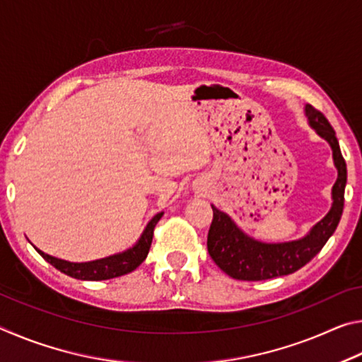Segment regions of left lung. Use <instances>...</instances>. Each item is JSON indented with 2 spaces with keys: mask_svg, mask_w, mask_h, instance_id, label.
I'll return each mask as SVG.
<instances>
[{
  "mask_svg": "<svg viewBox=\"0 0 362 362\" xmlns=\"http://www.w3.org/2000/svg\"><path fill=\"white\" fill-rule=\"evenodd\" d=\"M305 115L308 118V124L317 132V136L327 140L332 148L334 164L339 173L332 187V207L326 217L300 240L262 243L238 228L228 214L212 206L214 218L207 235V250L217 267L231 278L240 281H263L297 272L320 252L340 222L343 201H345L346 163L341 156L335 131L326 116L311 105H305Z\"/></svg>",
  "mask_w": 362,
  "mask_h": 362,
  "instance_id": "8db88e82",
  "label": "left lung"
}]
</instances>
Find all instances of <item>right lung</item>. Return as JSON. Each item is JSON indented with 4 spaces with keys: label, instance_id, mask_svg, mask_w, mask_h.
I'll return each instance as SVG.
<instances>
[{
    "label": "right lung",
    "instance_id": "add662e5",
    "mask_svg": "<svg viewBox=\"0 0 362 362\" xmlns=\"http://www.w3.org/2000/svg\"><path fill=\"white\" fill-rule=\"evenodd\" d=\"M163 214L164 212H159L150 220L148 225L145 226L142 236L139 238V241L134 244L132 247L124 250V252L105 257V259L75 263V262H66L62 259H57V257L45 254L40 249L36 247L35 249L38 250L40 255L46 262H49L52 267H56L59 272L69 274L71 278L83 279V281H103V279L118 278V276H122V274L134 272V269H136L140 263L146 259L151 246V241H153V231H155V226L159 222V218L163 217Z\"/></svg>",
    "mask_w": 362,
    "mask_h": 362
}]
</instances>
